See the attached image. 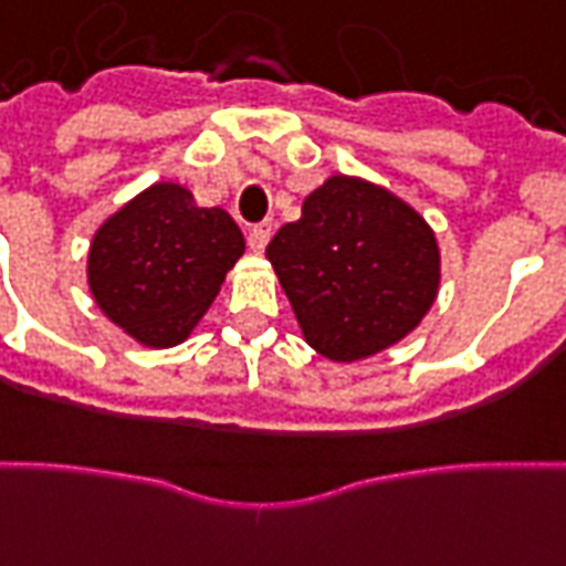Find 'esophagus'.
<instances>
[{
  "label": "esophagus",
  "instance_id": "esophagus-1",
  "mask_svg": "<svg viewBox=\"0 0 566 566\" xmlns=\"http://www.w3.org/2000/svg\"><path fill=\"white\" fill-rule=\"evenodd\" d=\"M270 237H272V224H270V221H263V224H258V228H251L249 230V249L261 254V251L266 249V242H270Z\"/></svg>",
  "mask_w": 566,
  "mask_h": 566
}]
</instances>
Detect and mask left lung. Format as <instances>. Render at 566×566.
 Here are the masks:
<instances>
[{
  "label": "left lung",
  "instance_id": "8db88e82",
  "mask_svg": "<svg viewBox=\"0 0 566 566\" xmlns=\"http://www.w3.org/2000/svg\"><path fill=\"white\" fill-rule=\"evenodd\" d=\"M308 347L357 363L399 345L441 287V249L429 221L363 177L324 179L303 216L266 245Z\"/></svg>",
  "mask_w": 566,
  "mask_h": 566
}]
</instances>
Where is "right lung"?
I'll return each mask as SVG.
<instances>
[{"label":"right lung","instance_id":"right-lung-1","mask_svg":"<svg viewBox=\"0 0 566 566\" xmlns=\"http://www.w3.org/2000/svg\"><path fill=\"white\" fill-rule=\"evenodd\" d=\"M245 251L221 207L179 182H153L92 233L86 284L102 315L146 347L191 336Z\"/></svg>","mask_w":566,"mask_h":566}]
</instances>
